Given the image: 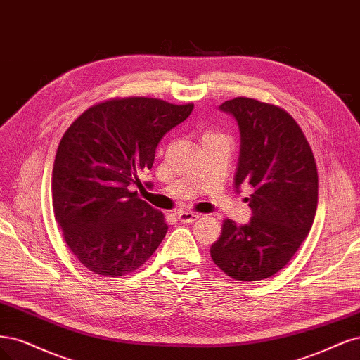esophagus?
<instances>
[{
  "mask_svg": "<svg viewBox=\"0 0 360 360\" xmlns=\"http://www.w3.org/2000/svg\"><path fill=\"white\" fill-rule=\"evenodd\" d=\"M178 219L181 223H194L199 219V215L194 212H179L178 214Z\"/></svg>",
  "mask_w": 360,
  "mask_h": 360,
  "instance_id": "obj_1",
  "label": "esophagus"
}]
</instances>
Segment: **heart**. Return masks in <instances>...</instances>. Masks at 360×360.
Instances as JSON below:
<instances>
[{"label": "heart", "instance_id": "heart-1", "mask_svg": "<svg viewBox=\"0 0 360 360\" xmlns=\"http://www.w3.org/2000/svg\"><path fill=\"white\" fill-rule=\"evenodd\" d=\"M206 134H214V133H206Z\"/></svg>", "mask_w": 360, "mask_h": 360}]
</instances>
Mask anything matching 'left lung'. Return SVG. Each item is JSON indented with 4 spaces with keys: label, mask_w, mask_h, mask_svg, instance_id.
Returning <instances> with one entry per match:
<instances>
[{
    "label": "left lung",
    "mask_w": 360,
    "mask_h": 360,
    "mask_svg": "<svg viewBox=\"0 0 360 360\" xmlns=\"http://www.w3.org/2000/svg\"><path fill=\"white\" fill-rule=\"evenodd\" d=\"M219 109L239 125L235 187L250 188L252 217L243 226L224 219L211 257L233 280L260 281L280 272L309 233L319 200L316 160L292 115L275 104L236 97Z\"/></svg>",
    "instance_id": "1"
}]
</instances>
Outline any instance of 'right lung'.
<instances>
[{
	"label": "right lung",
	"mask_w": 360,
	"mask_h": 360,
	"mask_svg": "<svg viewBox=\"0 0 360 360\" xmlns=\"http://www.w3.org/2000/svg\"><path fill=\"white\" fill-rule=\"evenodd\" d=\"M193 108L149 97L109 98L64 133L52 170L53 214L68 248L91 272L131 274L166 236L163 212L130 185L142 187L139 175L153 167L160 141Z\"/></svg>",
	"instance_id": "1"
}]
</instances>
